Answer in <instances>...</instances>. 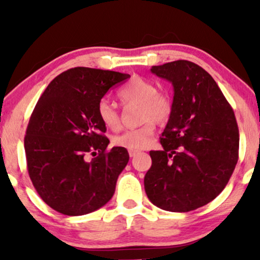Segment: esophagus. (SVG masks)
Here are the masks:
<instances>
[{
  "label": "esophagus",
  "mask_w": 260,
  "mask_h": 260,
  "mask_svg": "<svg viewBox=\"0 0 260 260\" xmlns=\"http://www.w3.org/2000/svg\"><path fill=\"white\" fill-rule=\"evenodd\" d=\"M128 154H129L131 157L136 156L137 154H139V150H128Z\"/></svg>",
  "instance_id": "obj_1"
}]
</instances>
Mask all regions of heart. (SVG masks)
I'll list each match as a JSON object with an SVG mask.
<instances>
[{
  "label": "heart",
  "mask_w": 260,
  "mask_h": 260,
  "mask_svg": "<svg viewBox=\"0 0 260 260\" xmlns=\"http://www.w3.org/2000/svg\"><path fill=\"white\" fill-rule=\"evenodd\" d=\"M122 104H140L139 120L142 124L126 129L116 137L112 143L117 147L138 150L147 147L154 134V121L165 123L171 117L172 101L166 92L157 90L154 82L144 78H133L118 91ZM98 117L109 129H117L120 126V113L113 104L107 99H101L98 104Z\"/></svg>",
  "instance_id": "obj_1"
}]
</instances>
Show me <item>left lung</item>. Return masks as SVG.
Returning a JSON list of instances; mask_svg holds the SVG:
<instances>
[{"label":"left lung","mask_w":260,"mask_h":260,"mask_svg":"<svg viewBox=\"0 0 260 260\" xmlns=\"http://www.w3.org/2000/svg\"><path fill=\"white\" fill-rule=\"evenodd\" d=\"M151 73L174 86L172 113L151 150L144 177L149 201L187 213L215 199L238 160L240 133L232 107L207 71L190 61L153 66Z\"/></svg>","instance_id":"obj_1"}]
</instances>
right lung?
<instances>
[{
    "instance_id": "1",
    "label": "right lung",
    "mask_w": 260,
    "mask_h": 260,
    "mask_svg": "<svg viewBox=\"0 0 260 260\" xmlns=\"http://www.w3.org/2000/svg\"><path fill=\"white\" fill-rule=\"evenodd\" d=\"M129 78L113 71L76 67L56 77L39 99L24 138L29 177L49 207L70 216L92 213L115 193L129 160L110 140L98 104L110 88ZM100 154L91 161L86 154Z\"/></svg>"
}]
</instances>
